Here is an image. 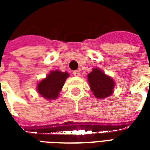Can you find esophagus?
I'll list each match as a JSON object with an SVG mask.
<instances>
[{"label": "esophagus", "instance_id": "obj_1", "mask_svg": "<svg viewBox=\"0 0 150 150\" xmlns=\"http://www.w3.org/2000/svg\"><path fill=\"white\" fill-rule=\"evenodd\" d=\"M73 75H75V76H79V75H80L79 71H73Z\"/></svg>", "mask_w": 150, "mask_h": 150}]
</instances>
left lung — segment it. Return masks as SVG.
<instances>
[{
  "label": "left lung",
  "instance_id": "left-lung-1",
  "mask_svg": "<svg viewBox=\"0 0 150 150\" xmlns=\"http://www.w3.org/2000/svg\"><path fill=\"white\" fill-rule=\"evenodd\" d=\"M88 79L91 90L96 97L103 99L112 95L115 82L101 70L93 69V71L88 75Z\"/></svg>",
  "mask_w": 150,
  "mask_h": 150
}]
</instances>
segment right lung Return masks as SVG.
Segmentation results:
<instances>
[{
  "instance_id": "obj_1",
  "label": "right lung",
  "mask_w": 150,
  "mask_h": 150,
  "mask_svg": "<svg viewBox=\"0 0 150 150\" xmlns=\"http://www.w3.org/2000/svg\"><path fill=\"white\" fill-rule=\"evenodd\" d=\"M68 76L67 72L53 71L38 84V93L46 100H54L58 97Z\"/></svg>"
}]
</instances>
